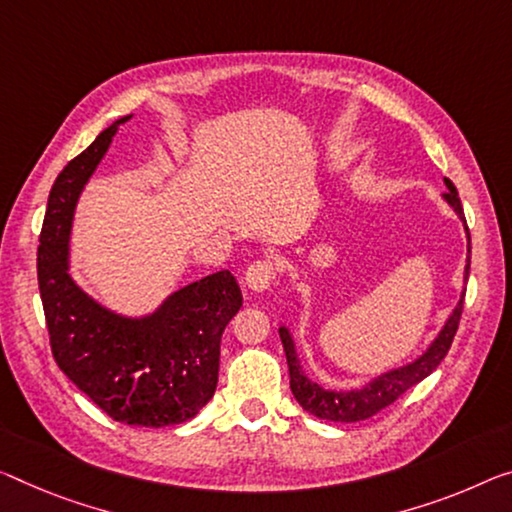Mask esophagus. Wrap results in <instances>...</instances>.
Returning a JSON list of instances; mask_svg holds the SVG:
<instances>
[{
  "label": "esophagus",
  "instance_id": "obj_1",
  "mask_svg": "<svg viewBox=\"0 0 512 512\" xmlns=\"http://www.w3.org/2000/svg\"><path fill=\"white\" fill-rule=\"evenodd\" d=\"M277 279V267L270 261V258H265V261H256L247 267L245 272V283L249 290H254V293H263L272 286V281Z\"/></svg>",
  "mask_w": 512,
  "mask_h": 512
}]
</instances>
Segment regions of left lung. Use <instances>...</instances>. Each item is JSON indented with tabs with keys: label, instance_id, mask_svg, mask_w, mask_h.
Here are the masks:
<instances>
[{
	"label": "left lung",
	"instance_id": "left-lung-1",
	"mask_svg": "<svg viewBox=\"0 0 512 512\" xmlns=\"http://www.w3.org/2000/svg\"><path fill=\"white\" fill-rule=\"evenodd\" d=\"M444 185L448 187V192L442 194V199L451 206V210L458 215V219L465 226L467 233V265H465V281L469 277V263H471V240H469V229H467V219H465V210H462L458 190L451 180L444 178ZM462 304H465V288H462L460 300L455 304V309L448 313V318L444 320L442 329H439L437 336L428 343V348L421 352L419 357L407 361L403 366L389 368L380 375H375L373 380H368L366 384L355 389H327L322 387L320 382L311 380L306 375V368L300 359V352H297V343L293 336V329L288 325H279V336L283 343V352H286V361H288V371H290V389H293V396L297 398V403L302 405L304 412H309L318 419L325 421H341V423H355V421H364L371 419L373 414H377L384 407L391 405L398 396H403L407 389H412L414 384H419L421 380L435 371V368L442 364V359L446 357L448 348H451L453 336L458 332V322L462 316Z\"/></svg>",
	"mask_w": 512,
	"mask_h": 512
}]
</instances>
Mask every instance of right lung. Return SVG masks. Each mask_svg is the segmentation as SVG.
Masks as SVG:
<instances>
[{
    "label": "right lung",
    "instance_id": "obj_1",
    "mask_svg": "<svg viewBox=\"0 0 512 512\" xmlns=\"http://www.w3.org/2000/svg\"><path fill=\"white\" fill-rule=\"evenodd\" d=\"M130 119L102 130L54 180L38 247V288L52 355L68 380L114 421L164 428L192 419L215 393L219 343L242 293L222 270L178 288L153 311L128 316L75 281L70 233L77 201Z\"/></svg>",
    "mask_w": 512,
    "mask_h": 512
}]
</instances>
